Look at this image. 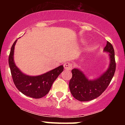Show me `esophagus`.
Here are the masks:
<instances>
[{"label": "esophagus", "mask_w": 125, "mask_h": 125, "mask_svg": "<svg viewBox=\"0 0 125 125\" xmlns=\"http://www.w3.org/2000/svg\"><path fill=\"white\" fill-rule=\"evenodd\" d=\"M64 68L65 70H71L73 68L72 64L70 62H66L64 64Z\"/></svg>", "instance_id": "34e87169"}]
</instances>
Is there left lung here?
I'll return each instance as SVG.
<instances>
[{"instance_id":"8db88e82","label":"left lung","mask_w":125,"mask_h":125,"mask_svg":"<svg viewBox=\"0 0 125 125\" xmlns=\"http://www.w3.org/2000/svg\"><path fill=\"white\" fill-rule=\"evenodd\" d=\"M104 51L109 52L110 63L109 68L98 78L89 80L79 69H72V78L69 87L73 96L80 101H88L100 96L110 84L116 70L115 51L112 44L107 42Z\"/></svg>"}]
</instances>
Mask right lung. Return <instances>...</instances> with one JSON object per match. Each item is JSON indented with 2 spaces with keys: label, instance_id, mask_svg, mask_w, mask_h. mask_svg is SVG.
Here are the masks:
<instances>
[{
  "label": "right lung",
  "instance_id": "add662e5",
  "mask_svg": "<svg viewBox=\"0 0 125 125\" xmlns=\"http://www.w3.org/2000/svg\"><path fill=\"white\" fill-rule=\"evenodd\" d=\"M15 41L11 47L9 57V64L13 81L19 91L27 96L35 99L41 98L50 91L53 83L64 70L63 66L50 71L40 76H31L24 74L15 66L14 61V52Z\"/></svg>",
  "mask_w": 125,
  "mask_h": 125
}]
</instances>
